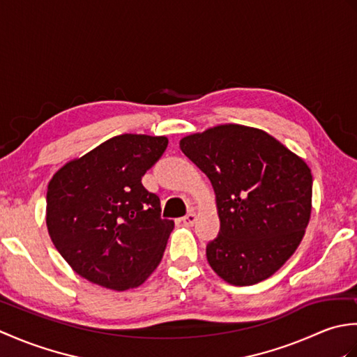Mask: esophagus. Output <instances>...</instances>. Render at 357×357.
Listing matches in <instances>:
<instances>
[{"instance_id":"1","label":"esophagus","mask_w":357,"mask_h":357,"mask_svg":"<svg viewBox=\"0 0 357 357\" xmlns=\"http://www.w3.org/2000/svg\"><path fill=\"white\" fill-rule=\"evenodd\" d=\"M196 219H198V216H196L195 213H188L183 218V221L185 225H193L196 222Z\"/></svg>"}]
</instances>
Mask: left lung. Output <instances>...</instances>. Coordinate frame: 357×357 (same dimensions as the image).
<instances>
[{
  "label": "left lung",
  "instance_id": "8db88e82",
  "mask_svg": "<svg viewBox=\"0 0 357 357\" xmlns=\"http://www.w3.org/2000/svg\"><path fill=\"white\" fill-rule=\"evenodd\" d=\"M179 146L216 193L221 231L207 245L210 267L238 287L275 275L299 247L312 215L307 162L267 132L239 124L184 136Z\"/></svg>",
  "mask_w": 357,
  "mask_h": 357
}]
</instances>
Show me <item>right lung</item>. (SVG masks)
I'll use <instances>...</instances> for the list:
<instances>
[{"label":"right lung","instance_id":"obj_1","mask_svg":"<svg viewBox=\"0 0 357 357\" xmlns=\"http://www.w3.org/2000/svg\"><path fill=\"white\" fill-rule=\"evenodd\" d=\"M165 136H113L64 164L47 187L53 245L79 276L110 290L139 287L162 259L174 222L141 178L162 156Z\"/></svg>","mask_w":357,"mask_h":357}]
</instances>
